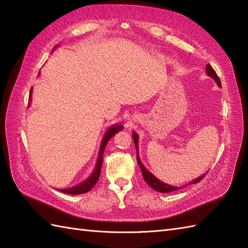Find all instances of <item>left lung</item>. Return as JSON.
<instances>
[{"label":"left lung","instance_id":"obj_1","mask_svg":"<svg viewBox=\"0 0 248 248\" xmlns=\"http://www.w3.org/2000/svg\"><path fill=\"white\" fill-rule=\"evenodd\" d=\"M205 71H207L209 77H211V78H213V80L217 83V85H218L219 87H222V84H220L219 78L217 77V72H215V71L213 70V68H212L211 66H210L209 64L207 65V68H205ZM133 140H134V144H135V147H136V160H138V163H139V165H140V167L141 172H143V177H144V179H145V181L147 182V184H148V186H149L150 187H152L154 189H155V191L160 192V193L173 192V191H177V189H179V188H181V187H179V186H170V184L162 182L161 180H159V179L155 178L154 175H152V173H151L148 170H146V167H145L143 164H141V162H140V155H139V144H138L139 136H138V134H136L135 132H133ZM204 175H205V173H203L202 176L198 177L197 179H195V180L191 181L188 184L198 183V182H199L200 180H202V179L204 177Z\"/></svg>","mask_w":248,"mask_h":248}]
</instances>
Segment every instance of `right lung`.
<instances>
[{
    "label": "right lung",
    "instance_id": "obj_1",
    "mask_svg": "<svg viewBox=\"0 0 248 248\" xmlns=\"http://www.w3.org/2000/svg\"><path fill=\"white\" fill-rule=\"evenodd\" d=\"M31 89H33V87L31 88L30 101H31ZM123 128H124L123 125L115 124V125H113V127L108 128V130L107 131L104 138L102 139L101 146H100V152L98 155L96 168H94V170L91 175V177H88L85 181H83L82 183L78 184V186H76L70 187V188H65V189H59V191L62 192V193H66V194H71V195H80V194H84V193H87L88 191H91L94 184H96L97 181L99 180L100 171H101V166H102V162H103V152L105 149V146H107V144L108 143V140L116 134V132H119L120 130H123Z\"/></svg>",
    "mask_w": 248,
    "mask_h": 248
}]
</instances>
